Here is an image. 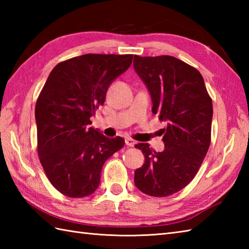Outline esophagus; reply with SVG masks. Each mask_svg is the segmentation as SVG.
I'll return each instance as SVG.
<instances>
[{
    "label": "esophagus",
    "mask_w": 249,
    "mask_h": 249,
    "mask_svg": "<svg viewBox=\"0 0 249 249\" xmlns=\"http://www.w3.org/2000/svg\"><path fill=\"white\" fill-rule=\"evenodd\" d=\"M125 143H126V145H128V146H134L137 143V142L134 139H131V138H126L125 139Z\"/></svg>",
    "instance_id": "esophagus-1"
}]
</instances>
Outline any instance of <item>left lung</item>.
<instances>
[{
	"instance_id": "left-lung-1",
	"label": "left lung",
	"mask_w": 249,
	"mask_h": 249,
	"mask_svg": "<svg viewBox=\"0 0 249 249\" xmlns=\"http://www.w3.org/2000/svg\"><path fill=\"white\" fill-rule=\"evenodd\" d=\"M134 68L151 94L153 113L167 122L162 152L149 143L135 145L144 155L135 185L152 197H167L192 182L208 153L212 98L201 73L174 56L135 55Z\"/></svg>"
}]
</instances>
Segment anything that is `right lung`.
<instances>
[{"label":"right lung","mask_w":249,"mask_h":249,"mask_svg":"<svg viewBox=\"0 0 249 249\" xmlns=\"http://www.w3.org/2000/svg\"><path fill=\"white\" fill-rule=\"evenodd\" d=\"M133 54L89 53L59 63L35 107L37 153L53 187L71 198L97 189L105 161L124 146L89 127L111 83L127 71Z\"/></svg>","instance_id":"add662e5"}]
</instances>
